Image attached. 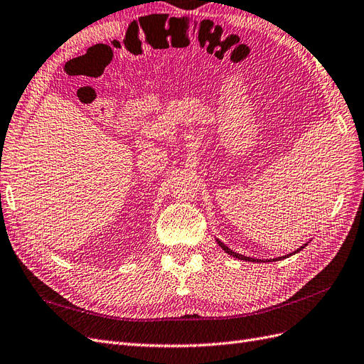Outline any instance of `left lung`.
Returning <instances> with one entry per match:
<instances>
[{"instance_id":"left-lung-1","label":"left lung","mask_w":364,"mask_h":364,"mask_svg":"<svg viewBox=\"0 0 364 364\" xmlns=\"http://www.w3.org/2000/svg\"><path fill=\"white\" fill-rule=\"evenodd\" d=\"M218 243H219V247L225 251V252H228L230 255H232V257H235V259H240V260H245V262H260L259 259H251V257H247V255H242V254H237V252H234L232 250H230L228 247H227V245H225V243H222L219 239H218ZM306 245L308 243H304L303 245V247H300L297 251H294V252H291V254H288V255H292V254H296V252H299V251H301L304 247H306ZM288 255H283V257H277V259H271V260H267V262H277V260H282V259H287L288 257Z\"/></svg>"}]
</instances>
